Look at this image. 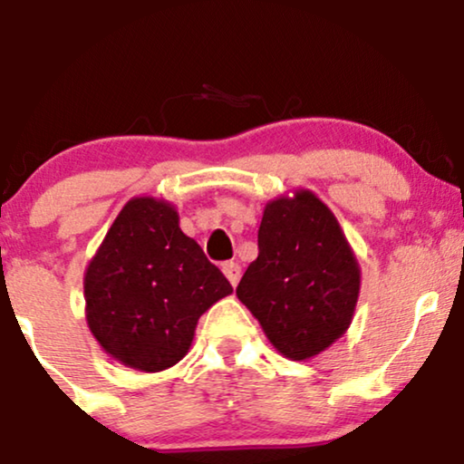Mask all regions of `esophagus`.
Wrapping results in <instances>:
<instances>
[{"label": "esophagus", "instance_id": "obj_1", "mask_svg": "<svg viewBox=\"0 0 464 464\" xmlns=\"http://www.w3.org/2000/svg\"><path fill=\"white\" fill-rule=\"evenodd\" d=\"M222 273H225V276L228 279V284L236 287L237 281H239V276H242V268H239L237 262H225V264H222Z\"/></svg>", "mask_w": 464, "mask_h": 464}]
</instances>
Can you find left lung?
I'll return each instance as SVG.
<instances>
[{
	"instance_id": "1",
	"label": "left lung",
	"mask_w": 464,
	"mask_h": 464,
	"mask_svg": "<svg viewBox=\"0 0 464 464\" xmlns=\"http://www.w3.org/2000/svg\"><path fill=\"white\" fill-rule=\"evenodd\" d=\"M259 255L236 295L290 360L332 347L353 321L360 264L338 220L310 189L266 202Z\"/></svg>"
}]
</instances>
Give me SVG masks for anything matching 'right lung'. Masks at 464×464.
Wrapping results in <instances>:
<instances>
[{"label":"right lung","instance_id":"1","mask_svg":"<svg viewBox=\"0 0 464 464\" xmlns=\"http://www.w3.org/2000/svg\"><path fill=\"white\" fill-rule=\"evenodd\" d=\"M233 292L227 276L180 231L177 207L137 196L84 270L93 338L130 369L159 372L185 358L198 318Z\"/></svg>","mask_w":464,"mask_h":464}]
</instances>
